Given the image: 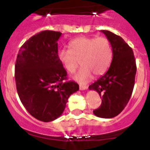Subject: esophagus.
<instances>
[{"instance_id": "obj_1", "label": "esophagus", "mask_w": 150, "mask_h": 150, "mask_svg": "<svg viewBox=\"0 0 150 150\" xmlns=\"http://www.w3.org/2000/svg\"><path fill=\"white\" fill-rule=\"evenodd\" d=\"M88 88L86 86H83V85H79V89L80 90H86Z\"/></svg>"}]
</instances>
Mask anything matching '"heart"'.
Segmentation results:
<instances>
[{
  "mask_svg": "<svg viewBox=\"0 0 150 150\" xmlns=\"http://www.w3.org/2000/svg\"><path fill=\"white\" fill-rule=\"evenodd\" d=\"M59 59L67 72L73 74L80 63L83 67L74 76L76 81L86 83L93 74H105L112 59V46L107 38L79 37L69 43V50H62Z\"/></svg>",
  "mask_w": 150,
  "mask_h": 150,
  "instance_id": "heart-1",
  "label": "heart"
}]
</instances>
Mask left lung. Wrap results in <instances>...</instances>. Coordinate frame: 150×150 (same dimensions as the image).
<instances>
[{"instance_id": "8db88e82", "label": "left lung", "mask_w": 150, "mask_h": 150, "mask_svg": "<svg viewBox=\"0 0 150 150\" xmlns=\"http://www.w3.org/2000/svg\"><path fill=\"white\" fill-rule=\"evenodd\" d=\"M112 46V60L108 71L88 88L101 97L100 107L93 110L96 116L110 119L124 110L132 96L137 71L132 49L120 37L102 30Z\"/></svg>"}]
</instances>
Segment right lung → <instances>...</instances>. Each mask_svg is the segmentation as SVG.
Masks as SVG:
<instances>
[{
	"instance_id": "1",
	"label": "right lung",
	"mask_w": 150,
	"mask_h": 150,
	"mask_svg": "<svg viewBox=\"0 0 150 150\" xmlns=\"http://www.w3.org/2000/svg\"><path fill=\"white\" fill-rule=\"evenodd\" d=\"M59 31L43 30L21 46L15 64L18 97L28 112L40 121L51 122L65 109L68 98L79 90L67 81V71L59 59Z\"/></svg>"
}]
</instances>
